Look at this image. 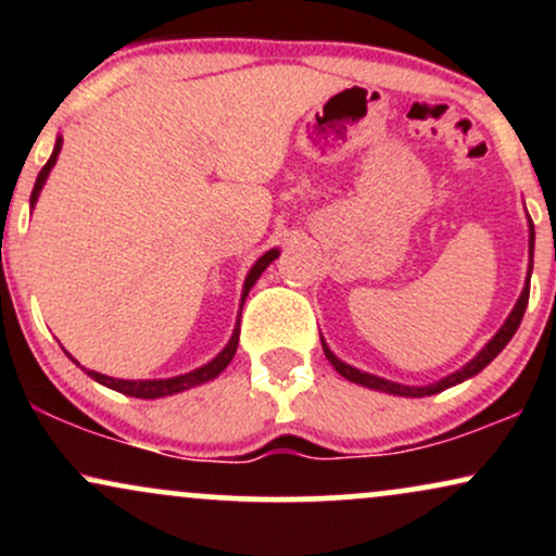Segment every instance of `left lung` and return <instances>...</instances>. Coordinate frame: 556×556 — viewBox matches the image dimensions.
<instances>
[{
	"label": "left lung",
	"mask_w": 556,
	"mask_h": 556,
	"mask_svg": "<svg viewBox=\"0 0 556 556\" xmlns=\"http://www.w3.org/2000/svg\"><path fill=\"white\" fill-rule=\"evenodd\" d=\"M533 242H535V232H533V225H531V240H528V253H531V264H528V279H526V287H522L518 303H515L513 314L507 316V321L502 324V329L496 331L494 337H491L486 348L481 350V353L476 355L473 361L465 363V366L460 368V371L444 376L442 381H437V384H429V387H405V384H397V381H387L381 379V376H374V374H366V371H358V368L348 366V363L337 358L334 353L327 348V342L321 340L324 344V355H327V361L334 366V371L344 376L348 381H355V384L361 387H368V389H379V392H387V394H400V397H429V394H437V392H444V389L460 384V381L470 379V376L481 374L483 368L489 366L491 361L496 358V355L502 353L504 348H507V342L513 340V334L518 331L520 321H522V314H526V305H528V295H531V271H533Z\"/></svg>",
	"instance_id": "8db88e82"
}]
</instances>
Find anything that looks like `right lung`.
<instances>
[{
	"mask_svg": "<svg viewBox=\"0 0 556 556\" xmlns=\"http://www.w3.org/2000/svg\"><path fill=\"white\" fill-rule=\"evenodd\" d=\"M60 151H62V138H56L52 156H49V162L43 164L41 172H38V177H36L34 193H30V208L36 206L38 193H41V188H43V182H47L49 172H52V167L56 164V156H60ZM277 256H279V251H277V248H271V251H266L264 256H261V258L256 261V264H253V269L248 271L245 285H242L240 311H242V303H245L248 292H251V287L258 282L261 274H264L266 266H269L271 261L277 258ZM238 340H240V318H238V327H235V331H232V337H229L227 348L222 350V353L216 355L214 361H208L206 366L195 368V371H190V374L172 376V379H140V381H130V379H112V376H104V374H99V371H86V368H83V366H80V368H83V371H86L88 376H91L93 381H99V384L110 387V389H114V392H119V394H127V397L156 400V397H167V394L185 392V389L198 387V384H206V381L216 379V376H219V374L225 371V368L229 366V361L235 358V350H238ZM70 358H73V355H70ZM75 363H78V361H75Z\"/></svg>",
	"mask_w": 556,
	"mask_h": 556,
	"instance_id": "right-lung-1",
	"label": "right lung"
}]
</instances>
